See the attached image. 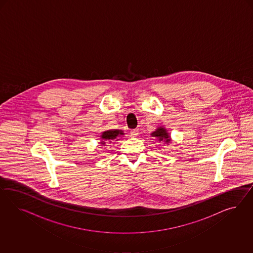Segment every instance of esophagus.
<instances>
[{
    "label": "esophagus",
    "instance_id": "obj_1",
    "mask_svg": "<svg viewBox=\"0 0 253 253\" xmlns=\"http://www.w3.org/2000/svg\"><path fill=\"white\" fill-rule=\"evenodd\" d=\"M139 134V129H133V130H130V135L132 137H135Z\"/></svg>",
    "mask_w": 253,
    "mask_h": 253
}]
</instances>
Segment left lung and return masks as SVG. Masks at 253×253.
Instances as JSON below:
<instances>
[{
    "instance_id": "obj_1",
    "label": "left lung",
    "mask_w": 253,
    "mask_h": 253,
    "mask_svg": "<svg viewBox=\"0 0 253 253\" xmlns=\"http://www.w3.org/2000/svg\"><path fill=\"white\" fill-rule=\"evenodd\" d=\"M151 135L153 137H158L159 141H166V143L169 142V133L166 131V129L164 128H159L154 131L153 133H151Z\"/></svg>"
}]
</instances>
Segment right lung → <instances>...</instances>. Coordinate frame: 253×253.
Returning <instances> with one entry per match:
<instances>
[{"instance_id":"right-lung-1","label":"right lung","mask_w":253,"mask_h":253,"mask_svg":"<svg viewBox=\"0 0 253 253\" xmlns=\"http://www.w3.org/2000/svg\"><path fill=\"white\" fill-rule=\"evenodd\" d=\"M122 134H124L122 130H109L104 131V132L102 133L101 137H102L103 140L107 141V140H114L115 138H117V136H119V135H122ZM105 141H103V143H101V144L105 145V144H106V143H105Z\"/></svg>"}]
</instances>
